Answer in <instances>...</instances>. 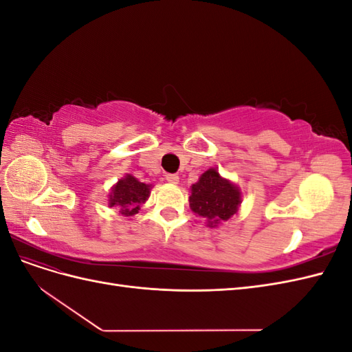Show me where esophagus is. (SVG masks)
<instances>
[{
    "label": "esophagus",
    "mask_w": 352,
    "mask_h": 352,
    "mask_svg": "<svg viewBox=\"0 0 352 352\" xmlns=\"http://www.w3.org/2000/svg\"><path fill=\"white\" fill-rule=\"evenodd\" d=\"M166 180H167L168 184L177 185V184H179V176H177V175H167V176H166Z\"/></svg>",
    "instance_id": "obj_1"
}]
</instances>
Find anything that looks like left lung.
Instances as JSON below:
<instances>
[{"label": "left lung", "mask_w": 352, "mask_h": 352, "mask_svg": "<svg viewBox=\"0 0 352 352\" xmlns=\"http://www.w3.org/2000/svg\"><path fill=\"white\" fill-rule=\"evenodd\" d=\"M241 202V188L223 177L217 167L206 170L198 182L190 186L189 207L199 217L207 219L208 228H217L238 214Z\"/></svg>", "instance_id": "1"}]
</instances>
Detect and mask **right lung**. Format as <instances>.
<instances>
[{
    "label": "right lung",
    "mask_w": 352,
    "mask_h": 352,
    "mask_svg": "<svg viewBox=\"0 0 352 352\" xmlns=\"http://www.w3.org/2000/svg\"><path fill=\"white\" fill-rule=\"evenodd\" d=\"M151 184L140 182L133 175L127 173L111 186L109 194V207H117L126 217L138 214L151 194Z\"/></svg>",
    "instance_id": "right-lung-1"
}]
</instances>
